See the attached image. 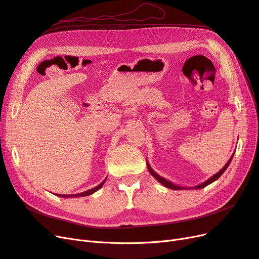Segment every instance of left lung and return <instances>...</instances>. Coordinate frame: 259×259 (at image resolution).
Segmentation results:
<instances>
[{"label":"left lung","mask_w":259,"mask_h":259,"mask_svg":"<svg viewBox=\"0 0 259 259\" xmlns=\"http://www.w3.org/2000/svg\"><path fill=\"white\" fill-rule=\"evenodd\" d=\"M234 154V153H233ZM233 154L231 155V158L229 159V161L226 163V165L218 171V173H216L215 175H213L211 176L210 178H208L206 182H204V183H202V184H200V185H198V186H194V187H182V186H178V185H176V184H173L171 182H168L167 179H165V178H163L162 176H160L159 174H156L155 171L151 168V166H150V164H149V162L147 161V167H148V170H149V173H150L156 180H158V182L160 183V184H162L164 187H166V188H169V189H173V190H188V189H201V188H204V187H206L207 185H209V184H211V183H214L215 180H217L219 177H221L223 174H224V171L227 169V167L229 166V164H230V162H231V160H232V158H233Z\"/></svg>","instance_id":"1"}]
</instances>
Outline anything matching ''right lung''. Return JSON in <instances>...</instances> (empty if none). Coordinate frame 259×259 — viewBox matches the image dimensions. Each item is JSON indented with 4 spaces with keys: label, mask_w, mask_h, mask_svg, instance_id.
Returning a JSON list of instances; mask_svg holds the SVG:
<instances>
[{
    "label": "right lung",
    "mask_w": 259,
    "mask_h": 259,
    "mask_svg": "<svg viewBox=\"0 0 259 259\" xmlns=\"http://www.w3.org/2000/svg\"><path fill=\"white\" fill-rule=\"evenodd\" d=\"M106 179H107V178H106ZM106 179L104 180L103 183L99 184L97 187H94L93 189H90V190H88V191H84V192H81V193H76V194H56V195H57V197H60V198H79V197H85V195H90V194H92V193H94V192H96L97 190H99L100 188L103 187V185L105 184Z\"/></svg>",
    "instance_id": "1"
}]
</instances>
